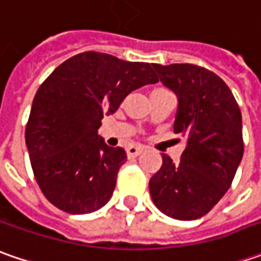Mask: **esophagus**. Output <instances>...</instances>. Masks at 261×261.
Returning a JSON list of instances; mask_svg holds the SVG:
<instances>
[{
	"mask_svg": "<svg viewBox=\"0 0 261 261\" xmlns=\"http://www.w3.org/2000/svg\"><path fill=\"white\" fill-rule=\"evenodd\" d=\"M144 151V146L141 145H130L127 146V149H126V152H127V156L129 158H134V156H138L141 152Z\"/></svg>",
	"mask_w": 261,
	"mask_h": 261,
	"instance_id": "esophagus-1",
	"label": "esophagus"
}]
</instances>
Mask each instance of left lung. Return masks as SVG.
Instances as JSON below:
<instances>
[{
	"label": "left lung",
	"mask_w": 261,
	"mask_h": 261,
	"mask_svg": "<svg viewBox=\"0 0 261 261\" xmlns=\"http://www.w3.org/2000/svg\"><path fill=\"white\" fill-rule=\"evenodd\" d=\"M152 66L161 83L178 97L174 134L183 136L187 145L178 164L163 154V166L149 180V193L167 216L197 219L225 195L241 163V110L224 80L206 68Z\"/></svg>",
	"instance_id": "1"
}]
</instances>
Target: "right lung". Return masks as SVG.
<instances>
[{
  "label": "right lung",
  "instance_id": "1",
  "mask_svg": "<svg viewBox=\"0 0 261 261\" xmlns=\"http://www.w3.org/2000/svg\"><path fill=\"white\" fill-rule=\"evenodd\" d=\"M155 83L149 64L98 52L72 56L46 78L33 98L25 145L36 181L52 205L81 215L109 202L126 152L98 136L103 115Z\"/></svg>",
  "mask_w": 261,
  "mask_h": 261
}]
</instances>
